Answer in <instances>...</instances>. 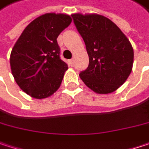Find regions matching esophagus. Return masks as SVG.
<instances>
[{
	"instance_id": "34e87169",
	"label": "esophagus",
	"mask_w": 149,
	"mask_h": 149,
	"mask_svg": "<svg viewBox=\"0 0 149 149\" xmlns=\"http://www.w3.org/2000/svg\"><path fill=\"white\" fill-rule=\"evenodd\" d=\"M69 64H70L71 67L74 66V59H70V60H69Z\"/></svg>"
}]
</instances>
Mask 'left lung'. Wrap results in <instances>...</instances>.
I'll return each instance as SVG.
<instances>
[{
  "instance_id": "left-lung-1",
  "label": "left lung",
  "mask_w": 149,
  "mask_h": 149,
  "mask_svg": "<svg viewBox=\"0 0 149 149\" xmlns=\"http://www.w3.org/2000/svg\"><path fill=\"white\" fill-rule=\"evenodd\" d=\"M71 16L89 56V65L80 73V79L99 94L116 91L132 69L134 52L131 42L106 17L80 13Z\"/></svg>"
}]
</instances>
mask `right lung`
Instances as JSON below:
<instances>
[{"instance_id": "right-lung-1", "label": "right lung", "mask_w": 149, "mask_h": 149, "mask_svg": "<svg viewBox=\"0 0 149 149\" xmlns=\"http://www.w3.org/2000/svg\"><path fill=\"white\" fill-rule=\"evenodd\" d=\"M71 21L67 14L46 13L33 20L15 43L10 56L12 74L30 97L46 98L59 88L68 65L60 58L57 38Z\"/></svg>"}]
</instances>
